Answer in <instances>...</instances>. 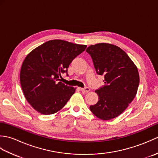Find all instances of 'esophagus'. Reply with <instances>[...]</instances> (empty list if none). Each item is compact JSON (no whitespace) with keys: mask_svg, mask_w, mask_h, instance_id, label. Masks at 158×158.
Instances as JSON below:
<instances>
[{"mask_svg":"<svg viewBox=\"0 0 158 158\" xmlns=\"http://www.w3.org/2000/svg\"><path fill=\"white\" fill-rule=\"evenodd\" d=\"M80 89H81V91L85 92V93H88L90 91V89H89V88H88V87H85V88H80Z\"/></svg>","mask_w":158,"mask_h":158,"instance_id":"esophagus-1","label":"esophagus"}]
</instances>
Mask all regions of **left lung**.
I'll return each mask as SVG.
<instances>
[{"label":"left lung","instance_id":"1","mask_svg":"<svg viewBox=\"0 0 158 158\" xmlns=\"http://www.w3.org/2000/svg\"><path fill=\"white\" fill-rule=\"evenodd\" d=\"M92 57L96 73L105 76V84L96 89V105L89 106L94 115L109 120L122 114L136 94L139 75L136 66L119 47L98 43L86 49Z\"/></svg>","mask_w":158,"mask_h":158}]
</instances>
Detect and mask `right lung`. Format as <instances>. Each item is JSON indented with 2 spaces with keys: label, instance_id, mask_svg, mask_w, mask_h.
I'll return each mask as SVG.
<instances>
[{
  "label": "right lung",
  "instance_id": "obj_1",
  "mask_svg": "<svg viewBox=\"0 0 158 158\" xmlns=\"http://www.w3.org/2000/svg\"><path fill=\"white\" fill-rule=\"evenodd\" d=\"M86 45L52 40L39 46L23 60L20 83L26 99L36 111L51 115L62 109L75 88L60 81L70 64L85 51Z\"/></svg>",
  "mask_w": 158,
  "mask_h": 158
}]
</instances>
